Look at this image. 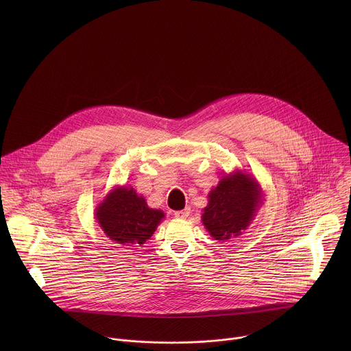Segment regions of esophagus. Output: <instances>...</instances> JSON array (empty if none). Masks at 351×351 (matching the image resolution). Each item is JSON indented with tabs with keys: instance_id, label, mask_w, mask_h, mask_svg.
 I'll use <instances>...</instances> for the list:
<instances>
[{
	"instance_id": "obj_1",
	"label": "esophagus",
	"mask_w": 351,
	"mask_h": 351,
	"mask_svg": "<svg viewBox=\"0 0 351 351\" xmlns=\"http://www.w3.org/2000/svg\"><path fill=\"white\" fill-rule=\"evenodd\" d=\"M189 213H191V208H185V209H182V210H177V212H174V216L177 217V219H186L188 216H189Z\"/></svg>"
}]
</instances>
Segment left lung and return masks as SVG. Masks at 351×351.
Instances as JSON below:
<instances>
[{"mask_svg":"<svg viewBox=\"0 0 351 351\" xmlns=\"http://www.w3.org/2000/svg\"><path fill=\"white\" fill-rule=\"evenodd\" d=\"M263 197L259 182L251 174L235 170L210 189L201 221L215 241L238 238L255 219Z\"/></svg>","mask_w":351,"mask_h":351,"instance_id":"1","label":"left lung"}]
</instances>
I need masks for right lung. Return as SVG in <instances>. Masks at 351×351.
Returning <instances> with one entry per match:
<instances>
[{
    "instance_id": "right-lung-1",
    "label": "right lung",
    "mask_w": 351,
    "mask_h": 351,
    "mask_svg": "<svg viewBox=\"0 0 351 351\" xmlns=\"http://www.w3.org/2000/svg\"><path fill=\"white\" fill-rule=\"evenodd\" d=\"M104 234L123 246H142L165 219L160 209L150 208L132 186H114L95 209Z\"/></svg>"
}]
</instances>
